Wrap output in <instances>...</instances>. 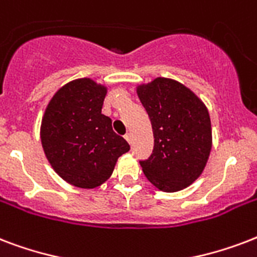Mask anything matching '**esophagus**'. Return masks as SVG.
Returning a JSON list of instances; mask_svg holds the SVG:
<instances>
[{"label":"esophagus","mask_w":257,"mask_h":257,"mask_svg":"<svg viewBox=\"0 0 257 257\" xmlns=\"http://www.w3.org/2000/svg\"><path fill=\"white\" fill-rule=\"evenodd\" d=\"M125 140L128 141L129 144H132V135H131V133H126V135H125Z\"/></svg>","instance_id":"1"}]
</instances>
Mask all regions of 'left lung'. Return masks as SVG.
Returning a JSON list of instances; mask_svg holds the SVG:
<instances>
[{
	"label": "left lung",
	"mask_w": 257,
	"mask_h": 257,
	"mask_svg": "<svg viewBox=\"0 0 257 257\" xmlns=\"http://www.w3.org/2000/svg\"><path fill=\"white\" fill-rule=\"evenodd\" d=\"M152 124V155L140 160L144 175L164 192L191 185L203 172L212 147L205 105L180 82L156 78L137 88Z\"/></svg>",
	"instance_id": "1"
}]
</instances>
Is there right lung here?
Masks as SVG:
<instances>
[{
	"label": "right lung",
	"mask_w": 257,
	"mask_h": 257,
	"mask_svg": "<svg viewBox=\"0 0 257 257\" xmlns=\"http://www.w3.org/2000/svg\"><path fill=\"white\" fill-rule=\"evenodd\" d=\"M106 89L89 78L62 86L42 117L41 143L53 169L68 183L94 188L110 177L131 147L101 113Z\"/></svg>",
	"instance_id": "right-lung-1"
}]
</instances>
